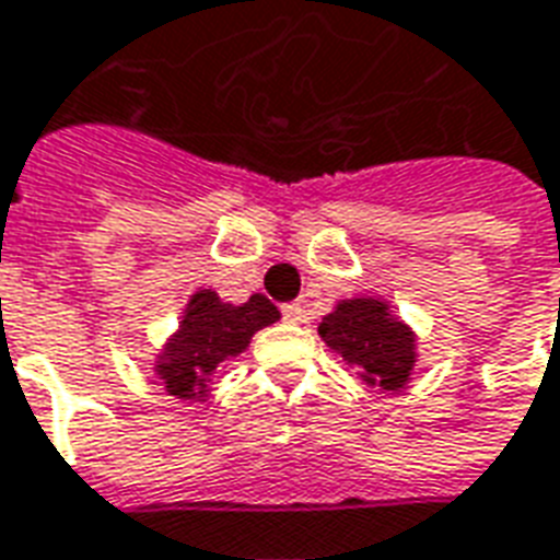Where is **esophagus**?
<instances>
[{
  "label": "esophagus",
  "mask_w": 560,
  "mask_h": 560,
  "mask_svg": "<svg viewBox=\"0 0 560 560\" xmlns=\"http://www.w3.org/2000/svg\"><path fill=\"white\" fill-rule=\"evenodd\" d=\"M283 319L287 323H307V311H304V304L299 301H292V304H283Z\"/></svg>",
  "instance_id": "34e87169"
}]
</instances>
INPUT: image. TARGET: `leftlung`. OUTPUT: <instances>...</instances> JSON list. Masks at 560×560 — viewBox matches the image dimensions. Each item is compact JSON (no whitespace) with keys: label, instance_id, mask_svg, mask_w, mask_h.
<instances>
[{"label":"left lung","instance_id":"8db88e82","mask_svg":"<svg viewBox=\"0 0 560 560\" xmlns=\"http://www.w3.org/2000/svg\"><path fill=\"white\" fill-rule=\"evenodd\" d=\"M319 337L352 364L368 386L398 392L410 383L416 335L388 311L383 299H347L323 316Z\"/></svg>","mask_w":560,"mask_h":560}]
</instances>
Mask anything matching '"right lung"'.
Returning a JSON list of instances; mask_svg holds the SVG:
<instances>
[{
	"label": "right lung",
	"mask_w": 560,
	"mask_h": 560,
	"mask_svg": "<svg viewBox=\"0 0 560 560\" xmlns=\"http://www.w3.org/2000/svg\"><path fill=\"white\" fill-rule=\"evenodd\" d=\"M280 319V311L265 295H249L244 304H225L213 289L189 295L177 331L156 359V376L168 395L205 400L213 371L249 347V337Z\"/></svg>",
	"instance_id": "right-lung-1"
}]
</instances>
